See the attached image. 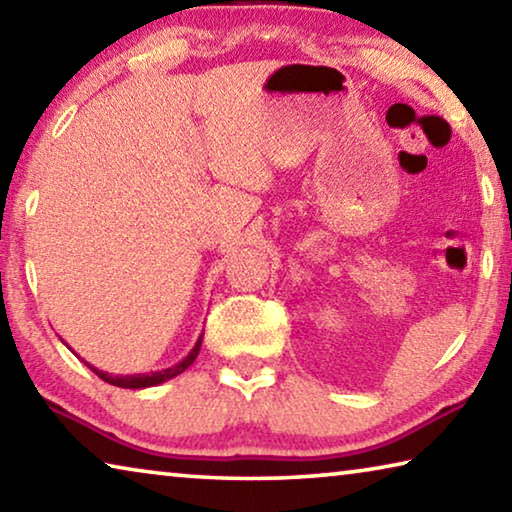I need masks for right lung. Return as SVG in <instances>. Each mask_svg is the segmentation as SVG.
Instances as JSON below:
<instances>
[{
	"label": "right lung",
	"mask_w": 512,
	"mask_h": 512,
	"mask_svg": "<svg viewBox=\"0 0 512 512\" xmlns=\"http://www.w3.org/2000/svg\"><path fill=\"white\" fill-rule=\"evenodd\" d=\"M201 338H204V333L199 335L197 338V342H195V347H192L190 351H188V356H183L177 365H172V367H165V370H158V372H147V374H108V372H102V370H97L95 365H90V363H86L92 372H95L99 379L102 381H106V383H111V385H117V388H129V390H142V388H154V385H161V383H165V381H170V379H174V376H179L181 372H186L188 367L195 363V358H197V354H199V349H201Z\"/></svg>",
	"instance_id": "right-lung-1"
}]
</instances>
